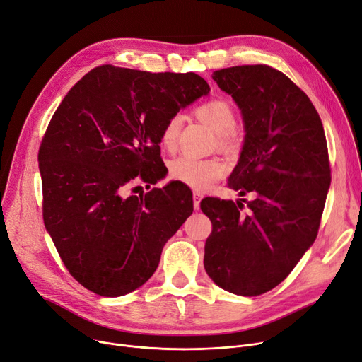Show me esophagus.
Returning a JSON list of instances; mask_svg holds the SVG:
<instances>
[{
	"label": "esophagus",
	"instance_id": "34e87169",
	"mask_svg": "<svg viewBox=\"0 0 362 362\" xmlns=\"http://www.w3.org/2000/svg\"><path fill=\"white\" fill-rule=\"evenodd\" d=\"M192 198H194V208H195V210H199V202H201V199H202V194L198 192V191H195L194 195H192Z\"/></svg>",
	"mask_w": 362,
	"mask_h": 362
}]
</instances>
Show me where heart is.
<instances>
[{
	"instance_id": "obj_1",
	"label": "heart",
	"mask_w": 362,
	"mask_h": 362,
	"mask_svg": "<svg viewBox=\"0 0 362 362\" xmlns=\"http://www.w3.org/2000/svg\"><path fill=\"white\" fill-rule=\"evenodd\" d=\"M195 116L211 130L217 133V146L224 152H232L239 145V130L236 124V114L232 103L226 98H210L198 104L194 110ZM182 117L179 114L170 116L161 127L160 142L164 149L173 151L177 144ZM226 164L220 158H195L183 156L171 161L170 176L175 180L204 191L214 182L226 176Z\"/></svg>"
}]
</instances>
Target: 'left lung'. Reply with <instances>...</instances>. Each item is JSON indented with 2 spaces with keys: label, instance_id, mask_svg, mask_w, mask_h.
<instances>
[{
  "label": "left lung",
  "instance_id": "1",
  "mask_svg": "<svg viewBox=\"0 0 362 362\" xmlns=\"http://www.w3.org/2000/svg\"><path fill=\"white\" fill-rule=\"evenodd\" d=\"M213 79L246 130L227 186L254 199L201 201L213 224L204 267L221 289L257 296L286 279L317 238L332 180L326 135L307 93L280 70L235 66Z\"/></svg>",
  "mask_w": 362,
  "mask_h": 362
}]
</instances>
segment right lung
I'll use <instances>...</instances> for the list:
<instances>
[{
	"label": "right lung",
	"mask_w": 362,
	"mask_h": 362,
	"mask_svg": "<svg viewBox=\"0 0 362 362\" xmlns=\"http://www.w3.org/2000/svg\"><path fill=\"white\" fill-rule=\"evenodd\" d=\"M208 90L192 71L104 64L55 110L37 152L42 217L66 269L88 291L116 298L142 286L165 242L192 214V194L180 185L139 197L127 189L165 175L163 124Z\"/></svg>",
	"instance_id": "1"
}]
</instances>
